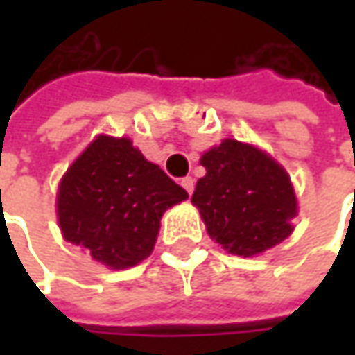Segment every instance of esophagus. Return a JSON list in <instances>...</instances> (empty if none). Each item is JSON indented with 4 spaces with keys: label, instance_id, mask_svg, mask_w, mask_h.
I'll return each mask as SVG.
<instances>
[{
    "label": "esophagus",
    "instance_id": "34e87169",
    "mask_svg": "<svg viewBox=\"0 0 355 355\" xmlns=\"http://www.w3.org/2000/svg\"><path fill=\"white\" fill-rule=\"evenodd\" d=\"M193 185H196V184H193V178H189V175L182 180V187H184V189L187 191V193H189V196L193 193Z\"/></svg>",
    "mask_w": 355,
    "mask_h": 355
}]
</instances>
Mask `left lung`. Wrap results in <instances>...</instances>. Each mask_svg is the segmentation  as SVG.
<instances>
[{"label": "left lung", "instance_id": "8db88e82", "mask_svg": "<svg viewBox=\"0 0 355 355\" xmlns=\"http://www.w3.org/2000/svg\"><path fill=\"white\" fill-rule=\"evenodd\" d=\"M201 166L207 173L199 178L191 203L227 252L252 257L293 233L298 205L291 178L263 150L223 140L201 156Z\"/></svg>", "mask_w": 355, "mask_h": 355}]
</instances>
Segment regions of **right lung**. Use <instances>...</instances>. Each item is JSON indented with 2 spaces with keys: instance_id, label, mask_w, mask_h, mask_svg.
Returning a JSON list of instances; mask_svg holds the SVG:
<instances>
[{
  "instance_id": "obj_1",
  "label": "right lung",
  "mask_w": 355,
  "mask_h": 355,
  "mask_svg": "<svg viewBox=\"0 0 355 355\" xmlns=\"http://www.w3.org/2000/svg\"><path fill=\"white\" fill-rule=\"evenodd\" d=\"M184 199L128 138L98 136L62 175L57 215L62 237L118 270L150 257L162 215Z\"/></svg>"
}]
</instances>
